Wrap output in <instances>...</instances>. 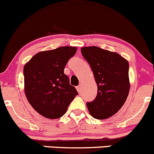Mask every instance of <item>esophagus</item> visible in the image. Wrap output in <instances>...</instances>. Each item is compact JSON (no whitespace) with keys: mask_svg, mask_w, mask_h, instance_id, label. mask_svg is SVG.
Masks as SVG:
<instances>
[{"mask_svg":"<svg viewBox=\"0 0 154 154\" xmlns=\"http://www.w3.org/2000/svg\"><path fill=\"white\" fill-rule=\"evenodd\" d=\"M76 90L79 93H81V91H82V87H81V85H79V86L76 87Z\"/></svg>","mask_w":154,"mask_h":154,"instance_id":"34e87169","label":"esophagus"}]
</instances>
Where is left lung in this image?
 <instances>
[{"label":"left lung","mask_w":154,"mask_h":154,"mask_svg":"<svg viewBox=\"0 0 154 154\" xmlns=\"http://www.w3.org/2000/svg\"><path fill=\"white\" fill-rule=\"evenodd\" d=\"M81 51L91 67L98 88L94 101L87 103L89 112L93 118L105 119L116 113L128 98L129 64L119 54L100 47H85Z\"/></svg>","instance_id":"8db88e82"}]
</instances>
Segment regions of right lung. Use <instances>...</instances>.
Wrapping results in <instances>:
<instances>
[{
  "mask_svg": "<svg viewBox=\"0 0 154 154\" xmlns=\"http://www.w3.org/2000/svg\"><path fill=\"white\" fill-rule=\"evenodd\" d=\"M77 51L75 47H61L38 53L23 67L24 92L32 107L46 118L65 114L78 93L64 73L66 64Z\"/></svg>",
  "mask_w": 154,
  "mask_h": 154,
  "instance_id": "add662e5",
  "label": "right lung"
}]
</instances>
